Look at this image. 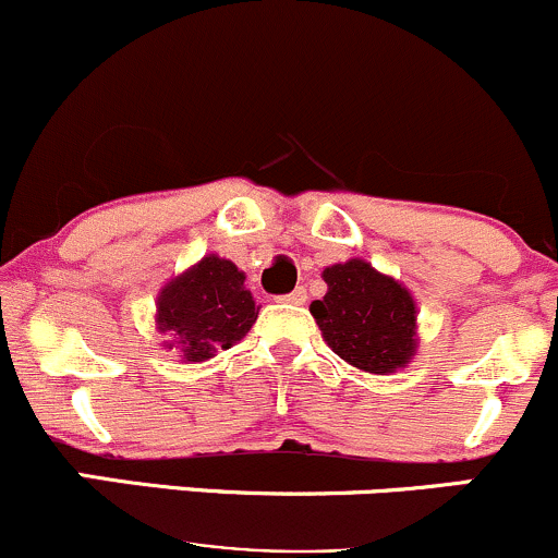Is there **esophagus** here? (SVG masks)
Here are the masks:
<instances>
[{
	"label": "esophagus",
	"mask_w": 558,
	"mask_h": 558,
	"mask_svg": "<svg viewBox=\"0 0 558 558\" xmlns=\"http://www.w3.org/2000/svg\"><path fill=\"white\" fill-rule=\"evenodd\" d=\"M279 301L281 303H295V306H301V303H306V290H303V287H295L290 295H281Z\"/></svg>",
	"instance_id": "34e87169"
}]
</instances>
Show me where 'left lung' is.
<instances>
[{
  "mask_svg": "<svg viewBox=\"0 0 558 558\" xmlns=\"http://www.w3.org/2000/svg\"><path fill=\"white\" fill-rule=\"evenodd\" d=\"M327 292L308 306L327 347L357 371L389 376L418 349V312L411 290L363 257L322 271Z\"/></svg>",
  "mask_w": 558,
  "mask_h": 558,
  "instance_id": "8db88e82",
  "label": "left lung"
}]
</instances>
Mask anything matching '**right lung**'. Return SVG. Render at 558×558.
<instances>
[{
	"mask_svg": "<svg viewBox=\"0 0 558 558\" xmlns=\"http://www.w3.org/2000/svg\"><path fill=\"white\" fill-rule=\"evenodd\" d=\"M244 271L220 255H204L160 287L155 327L163 347L177 349L185 363H206L231 349L255 325V298L244 287Z\"/></svg>",
	"mask_w": 558,
	"mask_h": 558,
	"instance_id": "right-lung-1",
	"label": "right lung"
}]
</instances>
